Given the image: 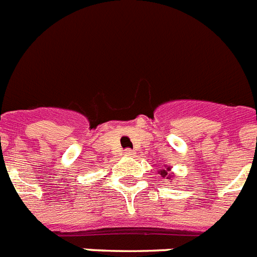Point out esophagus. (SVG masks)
I'll return each instance as SVG.
<instances>
[{
    "instance_id": "1",
    "label": "esophagus",
    "mask_w": 257,
    "mask_h": 257,
    "mask_svg": "<svg viewBox=\"0 0 257 257\" xmlns=\"http://www.w3.org/2000/svg\"><path fill=\"white\" fill-rule=\"evenodd\" d=\"M123 155L124 156H128V158H133V156H135V152L133 150H124Z\"/></svg>"
}]
</instances>
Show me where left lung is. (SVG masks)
Listing matches in <instances>:
<instances>
[{"label":"left lung","instance_id":"obj_1","mask_svg":"<svg viewBox=\"0 0 257 257\" xmlns=\"http://www.w3.org/2000/svg\"><path fill=\"white\" fill-rule=\"evenodd\" d=\"M159 175L162 176L163 179H164V177H167V179H171V177H173V173L171 172V167H168V165H165L164 168L160 169V171H159Z\"/></svg>","mask_w":257,"mask_h":257}]
</instances>
